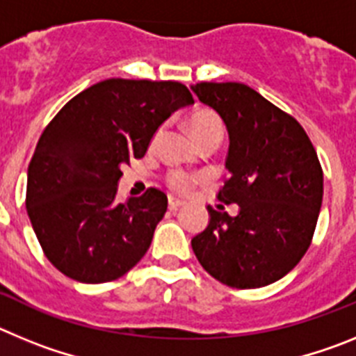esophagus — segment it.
Segmentation results:
<instances>
[{
	"instance_id": "34e87169",
	"label": "esophagus",
	"mask_w": 356,
	"mask_h": 356,
	"mask_svg": "<svg viewBox=\"0 0 356 356\" xmlns=\"http://www.w3.org/2000/svg\"><path fill=\"white\" fill-rule=\"evenodd\" d=\"M184 205H185V201L176 200V197H169V210H172V212H176V210L181 209Z\"/></svg>"
}]
</instances>
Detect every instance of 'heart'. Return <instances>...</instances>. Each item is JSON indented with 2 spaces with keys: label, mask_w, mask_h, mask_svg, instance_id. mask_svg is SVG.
Masks as SVG:
<instances>
[{
  "label": "heart",
  "mask_w": 356,
  "mask_h": 356,
  "mask_svg": "<svg viewBox=\"0 0 356 356\" xmlns=\"http://www.w3.org/2000/svg\"><path fill=\"white\" fill-rule=\"evenodd\" d=\"M188 130L194 135V139L201 140L209 137V135H222V122L221 119L213 114L212 110H197V112H194L188 118ZM156 137H159V134L155 135V139ZM194 181H197L196 176L187 175L184 171H172L168 176L169 187L176 191V193H187Z\"/></svg>",
  "instance_id": "b5f03b06"
}]
</instances>
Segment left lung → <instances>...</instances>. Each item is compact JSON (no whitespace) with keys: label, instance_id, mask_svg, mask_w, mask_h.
Segmentation results:
<instances>
[{"label":"left lung","instance_id":"1","mask_svg":"<svg viewBox=\"0 0 356 356\" xmlns=\"http://www.w3.org/2000/svg\"><path fill=\"white\" fill-rule=\"evenodd\" d=\"M228 130L229 178L217 200L237 203L232 217L209 207V225L191 241L210 276L259 289L291 273L307 253L323 203V169L301 124L244 83L191 85Z\"/></svg>","mask_w":356,"mask_h":356}]
</instances>
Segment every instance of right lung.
Wrapping results in <instances>:
<instances>
[{
  "label": "right lung",
  "mask_w": 356,
  "mask_h": 356,
  "mask_svg": "<svg viewBox=\"0 0 356 356\" xmlns=\"http://www.w3.org/2000/svg\"><path fill=\"white\" fill-rule=\"evenodd\" d=\"M178 81H99L53 118L28 165L26 210L49 262L81 284L127 275L149 250L168 196L118 203L121 168L143 159L172 112L193 105Z\"/></svg>",
  "instance_id": "1"
}]
</instances>
